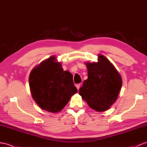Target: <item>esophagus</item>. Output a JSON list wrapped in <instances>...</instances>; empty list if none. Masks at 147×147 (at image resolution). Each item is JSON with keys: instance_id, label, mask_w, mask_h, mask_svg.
Segmentation results:
<instances>
[{"instance_id": "esophagus-1", "label": "esophagus", "mask_w": 147, "mask_h": 147, "mask_svg": "<svg viewBox=\"0 0 147 147\" xmlns=\"http://www.w3.org/2000/svg\"><path fill=\"white\" fill-rule=\"evenodd\" d=\"M76 87H77V90H79V88H80V84H76Z\"/></svg>"}]
</instances>
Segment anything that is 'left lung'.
Listing matches in <instances>:
<instances>
[{
  "instance_id": "1",
  "label": "left lung",
  "mask_w": 147,
  "mask_h": 147,
  "mask_svg": "<svg viewBox=\"0 0 147 147\" xmlns=\"http://www.w3.org/2000/svg\"><path fill=\"white\" fill-rule=\"evenodd\" d=\"M97 62H85L88 78L79 89V95L97 112L109 110L117 100L122 85L120 74L110 60L98 55Z\"/></svg>"
}]
</instances>
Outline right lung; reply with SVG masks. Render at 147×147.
<instances>
[{
	"label": "right lung",
	"instance_id": "right-lung-1",
	"mask_svg": "<svg viewBox=\"0 0 147 147\" xmlns=\"http://www.w3.org/2000/svg\"><path fill=\"white\" fill-rule=\"evenodd\" d=\"M31 95L42 110L51 113L61 111L77 92L69 71H63L62 63L51 56L32 70L29 76Z\"/></svg>",
	"mask_w": 147,
	"mask_h": 147
}]
</instances>
